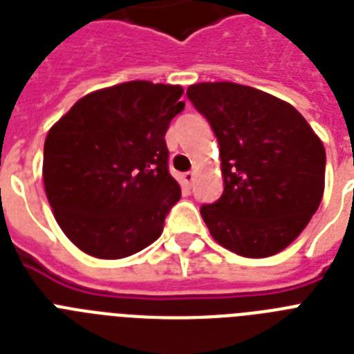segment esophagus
Returning <instances> with one entry per match:
<instances>
[{
	"label": "esophagus",
	"instance_id": "34e87169",
	"mask_svg": "<svg viewBox=\"0 0 354 354\" xmlns=\"http://www.w3.org/2000/svg\"><path fill=\"white\" fill-rule=\"evenodd\" d=\"M182 182L185 187H191L192 182H194V172H183Z\"/></svg>",
	"mask_w": 354,
	"mask_h": 354
}]
</instances>
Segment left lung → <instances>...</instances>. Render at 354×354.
Returning <instances> with one entry per match:
<instances>
[{"label":"left lung","instance_id":"obj_1","mask_svg":"<svg viewBox=\"0 0 354 354\" xmlns=\"http://www.w3.org/2000/svg\"><path fill=\"white\" fill-rule=\"evenodd\" d=\"M220 145L223 192L202 205L212 238L245 258L283 251L324 196L326 149L289 103L231 82L187 88Z\"/></svg>","mask_w":354,"mask_h":354}]
</instances>
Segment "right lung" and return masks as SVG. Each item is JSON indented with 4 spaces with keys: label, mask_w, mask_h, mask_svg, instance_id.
I'll return each instance as SVG.
<instances>
[{
    "label": "right lung",
    "mask_w": 354,
    "mask_h": 354,
    "mask_svg": "<svg viewBox=\"0 0 354 354\" xmlns=\"http://www.w3.org/2000/svg\"><path fill=\"white\" fill-rule=\"evenodd\" d=\"M180 85L127 82L83 96L47 134L43 182L56 222L91 257L116 260L163 231L180 185L165 132Z\"/></svg>",
    "instance_id": "1"
}]
</instances>
